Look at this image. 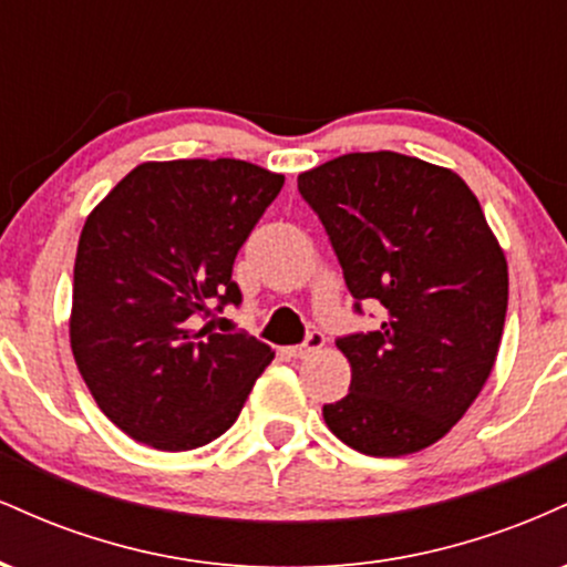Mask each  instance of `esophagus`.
I'll return each mask as SVG.
<instances>
[{
    "label": "esophagus",
    "mask_w": 567,
    "mask_h": 567,
    "mask_svg": "<svg viewBox=\"0 0 567 567\" xmlns=\"http://www.w3.org/2000/svg\"><path fill=\"white\" fill-rule=\"evenodd\" d=\"M324 347V336L320 333V330H311L309 336H306L303 343H298V347H290L288 354L292 357V360H303V357L315 354V351H320Z\"/></svg>",
    "instance_id": "1"
}]
</instances>
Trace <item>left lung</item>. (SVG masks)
Instances as JSON below:
<instances>
[{
  "instance_id": "1",
  "label": "left lung",
  "mask_w": 567,
  "mask_h": 567,
  "mask_svg": "<svg viewBox=\"0 0 567 567\" xmlns=\"http://www.w3.org/2000/svg\"><path fill=\"white\" fill-rule=\"evenodd\" d=\"M360 301L383 322L338 338L349 394L322 408L365 455H408L445 437L483 392L504 333L509 271L472 188L396 152L343 154L298 175Z\"/></svg>"
}]
</instances>
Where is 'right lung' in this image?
I'll list each match as a JSON object with an SVG mask.
<instances>
[{
	"label": "right lung",
	"mask_w": 567,
	"mask_h": 567,
	"mask_svg": "<svg viewBox=\"0 0 567 567\" xmlns=\"http://www.w3.org/2000/svg\"><path fill=\"white\" fill-rule=\"evenodd\" d=\"M282 184L243 159L143 162L84 220L71 351L127 437L171 453L207 445L275 360L252 336L197 322L213 301H243L234 258Z\"/></svg>",
	"instance_id": "right-lung-1"
}]
</instances>
